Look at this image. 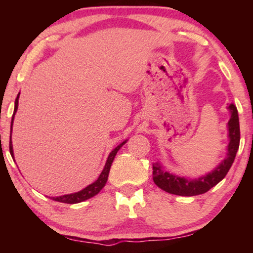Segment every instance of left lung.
I'll use <instances>...</instances> for the list:
<instances>
[{"label":"left lung","mask_w":253,"mask_h":253,"mask_svg":"<svg viewBox=\"0 0 253 253\" xmlns=\"http://www.w3.org/2000/svg\"><path fill=\"white\" fill-rule=\"evenodd\" d=\"M230 112V120L228 122V137H229V144H228L227 157L220 162L219 166L209 174L200 176L196 179H188L181 176L172 175L170 172L166 171L160 162L153 164V181L159 188L165 190L166 192L177 196H198L203 195L215 186L220 181H222L227 172L233 165L236 157L237 150L240 147V121H238L237 108L234 103L228 106Z\"/></svg>","instance_id":"obj_1"}]
</instances>
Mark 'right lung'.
I'll list each match as a JSON object with an SVG mask.
<instances>
[{
	"instance_id": "1",
	"label": "right lung",
	"mask_w": 253,
	"mask_h": 253,
	"mask_svg": "<svg viewBox=\"0 0 253 253\" xmlns=\"http://www.w3.org/2000/svg\"><path fill=\"white\" fill-rule=\"evenodd\" d=\"M19 94L17 95L16 98V101H15V109H13V115H12V120H11V126H10V143H9V150H10V154H11L12 159L13 158V150H12V141H11V132H12V123H13V119H15V114L17 112V109H18V99H19ZM126 143V140H124L123 143H121L119 146L114 148V150L110 152V154L108 155V159H107L106 161V165H105V168H103V170L101 171V174L96 179L95 182H93L92 184H89L86 186L85 189L81 190V191L78 192H75V193H70V195H63V196H60V197H51L50 199L55 200V202H60V203H64V204H77V203H82V202H85V200H87L89 198H92V197H94L95 195H98V193L101 191V189L103 186L106 185L107 183V179H108V175H109V170H110V167H112V164L114 161V159H115V155L117 152L121 147L123 146L124 144Z\"/></svg>"
}]
</instances>
